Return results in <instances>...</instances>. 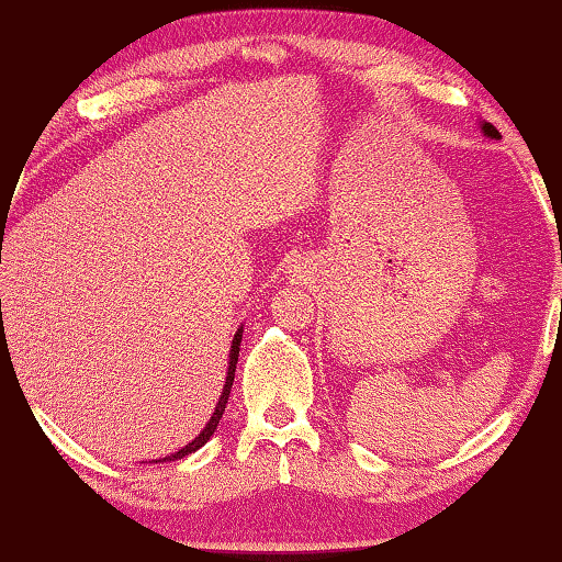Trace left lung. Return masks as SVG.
<instances>
[{
    "label": "left lung",
    "instance_id": "8db88e82",
    "mask_svg": "<svg viewBox=\"0 0 562 562\" xmlns=\"http://www.w3.org/2000/svg\"><path fill=\"white\" fill-rule=\"evenodd\" d=\"M481 133H483V136H488V138H496V140L501 138V133H498L496 128H493V126H491V123H486V121H483V123H481Z\"/></svg>",
    "mask_w": 562,
    "mask_h": 562
}]
</instances>
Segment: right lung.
Wrapping results in <instances>:
<instances>
[{"label": "right lung", "mask_w": 562, "mask_h": 562, "mask_svg": "<svg viewBox=\"0 0 562 562\" xmlns=\"http://www.w3.org/2000/svg\"><path fill=\"white\" fill-rule=\"evenodd\" d=\"M0 304H2V302H0ZM240 341H243V327H237L235 337H233V345H231V359H227V372H225L227 376H225L223 392H221V398H217V404H215V412H213V416L207 418V424L203 426V431L198 434L195 439L190 441L188 446H183V449H180V451H176V453L166 456V459H156V461H150V463H160V461H178V459H183V456H188V453H195L198 449H201V446H205L207 441H211V436L215 434L217 424H221V418H223L225 404H227V396H231L233 379H235V367H237V357H240Z\"/></svg>", "instance_id": "right-lung-1"}]
</instances>
